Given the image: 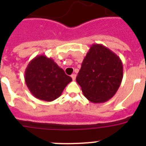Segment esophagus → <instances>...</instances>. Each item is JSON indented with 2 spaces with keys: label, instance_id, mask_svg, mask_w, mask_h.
<instances>
[{
  "label": "esophagus",
  "instance_id": "34e87169",
  "mask_svg": "<svg viewBox=\"0 0 146 146\" xmlns=\"http://www.w3.org/2000/svg\"><path fill=\"white\" fill-rule=\"evenodd\" d=\"M76 74H72V76H71V77H72V80H75V79H76Z\"/></svg>",
  "mask_w": 146,
  "mask_h": 146
}]
</instances>
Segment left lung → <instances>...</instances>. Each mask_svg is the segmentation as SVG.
Wrapping results in <instances>:
<instances>
[{
	"instance_id": "obj_1",
	"label": "left lung",
	"mask_w": 146,
	"mask_h": 146,
	"mask_svg": "<svg viewBox=\"0 0 146 146\" xmlns=\"http://www.w3.org/2000/svg\"><path fill=\"white\" fill-rule=\"evenodd\" d=\"M122 79L121 58L103 44H93L82 60L76 81L88 100L104 103L115 94Z\"/></svg>"
}]
</instances>
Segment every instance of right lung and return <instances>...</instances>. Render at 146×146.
<instances>
[{"instance_id": "obj_1", "label": "right lung", "mask_w": 146, "mask_h": 146, "mask_svg": "<svg viewBox=\"0 0 146 146\" xmlns=\"http://www.w3.org/2000/svg\"><path fill=\"white\" fill-rule=\"evenodd\" d=\"M72 80V77L66 75L53 59L44 55L36 56L25 69L27 87L34 97L43 101L58 99Z\"/></svg>"}]
</instances>
